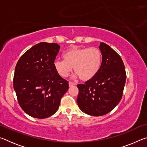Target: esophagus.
Wrapping results in <instances>:
<instances>
[{"label":"esophagus","mask_w":147,"mask_h":147,"mask_svg":"<svg viewBox=\"0 0 147 147\" xmlns=\"http://www.w3.org/2000/svg\"><path fill=\"white\" fill-rule=\"evenodd\" d=\"M69 86H75V84L72 82H69Z\"/></svg>","instance_id":"34e87169"}]
</instances>
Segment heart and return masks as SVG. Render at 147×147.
Here are the masks:
<instances>
[{
  "instance_id": "b5f03b06",
  "label": "heart",
  "mask_w": 147,
  "mask_h": 147,
  "mask_svg": "<svg viewBox=\"0 0 147 147\" xmlns=\"http://www.w3.org/2000/svg\"><path fill=\"white\" fill-rule=\"evenodd\" d=\"M63 59L54 61V67L61 77H67L72 71L83 81H88L96 75L102 63V53L96 47H73L63 53Z\"/></svg>"
}]
</instances>
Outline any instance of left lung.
Masks as SVG:
<instances>
[{
  "mask_svg": "<svg viewBox=\"0 0 147 147\" xmlns=\"http://www.w3.org/2000/svg\"><path fill=\"white\" fill-rule=\"evenodd\" d=\"M99 49L102 63L96 75L85 84L77 85V103L84 113L102 116L112 110L119 103L123 93L126 74L121 56L104 43Z\"/></svg>",
  "mask_w": 147,
  "mask_h": 147,
  "instance_id": "8db88e82",
  "label": "left lung"
}]
</instances>
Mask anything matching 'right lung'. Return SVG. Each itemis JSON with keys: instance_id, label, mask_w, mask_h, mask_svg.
I'll return each mask as SVG.
<instances>
[{"instance_id": "right-lung-1", "label": "right lung", "mask_w": 147, "mask_h": 147, "mask_svg": "<svg viewBox=\"0 0 147 147\" xmlns=\"http://www.w3.org/2000/svg\"><path fill=\"white\" fill-rule=\"evenodd\" d=\"M59 45L41 42L31 47L15 69L13 88L18 102L26 113L45 119L58 110L60 100L69 89V82L54 67Z\"/></svg>"}]
</instances>
